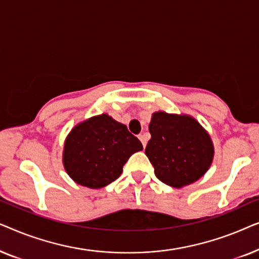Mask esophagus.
Returning a JSON list of instances; mask_svg holds the SVG:
<instances>
[{
    "mask_svg": "<svg viewBox=\"0 0 259 259\" xmlns=\"http://www.w3.org/2000/svg\"><path fill=\"white\" fill-rule=\"evenodd\" d=\"M139 139H140V141H141V144H143V146H144V147L146 146V144H147V137L145 136V134H139Z\"/></svg>",
    "mask_w": 259,
    "mask_h": 259,
    "instance_id": "obj_1",
    "label": "esophagus"
}]
</instances>
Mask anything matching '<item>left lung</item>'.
<instances>
[{
	"label": "left lung",
	"mask_w": 259,
	"mask_h": 259,
	"mask_svg": "<svg viewBox=\"0 0 259 259\" xmlns=\"http://www.w3.org/2000/svg\"><path fill=\"white\" fill-rule=\"evenodd\" d=\"M145 154L159 180L182 189L200 179L213 161L210 134L193 116L154 112Z\"/></svg>",
	"instance_id": "obj_1"
}]
</instances>
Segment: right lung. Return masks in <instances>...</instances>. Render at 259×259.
<instances>
[{"mask_svg": "<svg viewBox=\"0 0 259 259\" xmlns=\"http://www.w3.org/2000/svg\"><path fill=\"white\" fill-rule=\"evenodd\" d=\"M143 145L107 113L92 116L74 126L65 140L62 162L76 184L101 189L118 179L131 155Z\"/></svg>", "mask_w": 259, "mask_h": 259, "instance_id": "right-lung-1", "label": "right lung"}]
</instances>
